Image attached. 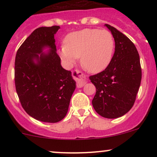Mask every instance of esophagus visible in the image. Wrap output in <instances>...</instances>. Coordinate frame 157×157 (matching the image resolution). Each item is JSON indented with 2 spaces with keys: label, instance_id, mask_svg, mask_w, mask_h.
I'll return each mask as SVG.
<instances>
[{
  "label": "esophagus",
  "instance_id": "esophagus-1",
  "mask_svg": "<svg viewBox=\"0 0 157 157\" xmlns=\"http://www.w3.org/2000/svg\"><path fill=\"white\" fill-rule=\"evenodd\" d=\"M73 77L77 81V86L78 88H81L84 86L87 82V78L85 75L80 71H73Z\"/></svg>",
  "mask_w": 157,
  "mask_h": 157
}]
</instances>
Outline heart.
<instances>
[{"label": "heart", "mask_w": 157, "mask_h": 157, "mask_svg": "<svg viewBox=\"0 0 157 157\" xmlns=\"http://www.w3.org/2000/svg\"><path fill=\"white\" fill-rule=\"evenodd\" d=\"M114 51V40L107 30L84 29L69 33L59 48L60 58L68 67L80 62L88 71L98 73L109 66Z\"/></svg>", "instance_id": "obj_1"}]
</instances>
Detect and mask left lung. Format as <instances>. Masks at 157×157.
Here are the masks:
<instances>
[{
  "label": "left lung",
  "mask_w": 157,
  "mask_h": 157,
  "mask_svg": "<svg viewBox=\"0 0 157 157\" xmlns=\"http://www.w3.org/2000/svg\"><path fill=\"white\" fill-rule=\"evenodd\" d=\"M105 26L114 38V54L105 69L89 79L96 87L94 109L103 117L114 119L123 116L134 105L142 69L140 55L132 41L114 27Z\"/></svg>",
  "instance_id": "1"
}]
</instances>
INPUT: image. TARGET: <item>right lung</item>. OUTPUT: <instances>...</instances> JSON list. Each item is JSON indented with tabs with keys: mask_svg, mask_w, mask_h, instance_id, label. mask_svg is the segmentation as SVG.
Returning <instances> with one entry per match:
<instances>
[{
	"mask_svg": "<svg viewBox=\"0 0 157 157\" xmlns=\"http://www.w3.org/2000/svg\"><path fill=\"white\" fill-rule=\"evenodd\" d=\"M59 26L36 29L20 46L15 61L16 91L29 116L55 123L68 112L76 88L71 72L64 69L57 53L55 35ZM48 48L45 53L42 51Z\"/></svg>",
	"mask_w": 157,
	"mask_h": 157,
	"instance_id": "add662e5",
	"label": "right lung"
}]
</instances>
